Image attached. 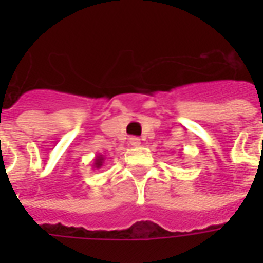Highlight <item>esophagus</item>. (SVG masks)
Masks as SVG:
<instances>
[{
  "instance_id": "1",
  "label": "esophagus",
  "mask_w": 263,
  "mask_h": 263,
  "mask_svg": "<svg viewBox=\"0 0 263 263\" xmlns=\"http://www.w3.org/2000/svg\"><path fill=\"white\" fill-rule=\"evenodd\" d=\"M129 143H131V146L137 148V146H139V145H141V139L137 137H132V138H129Z\"/></svg>"
}]
</instances>
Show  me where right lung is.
I'll return each mask as SVG.
<instances>
[{
  "label": "right lung",
  "instance_id": "add662e5",
  "mask_svg": "<svg viewBox=\"0 0 263 263\" xmlns=\"http://www.w3.org/2000/svg\"><path fill=\"white\" fill-rule=\"evenodd\" d=\"M104 160H105L104 155H97V156H96V159H94V163H92L94 169H100V167L103 166Z\"/></svg>",
  "mask_w": 263,
  "mask_h": 263
}]
</instances>
